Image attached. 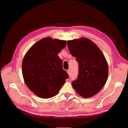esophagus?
Instances as JSON below:
<instances>
[{"label": "esophagus", "instance_id": "34e87169", "mask_svg": "<svg viewBox=\"0 0 128 128\" xmlns=\"http://www.w3.org/2000/svg\"><path fill=\"white\" fill-rule=\"evenodd\" d=\"M67 73H68V74L69 75V76H70V74H71V71H70V70H67Z\"/></svg>", "mask_w": 128, "mask_h": 128}]
</instances>
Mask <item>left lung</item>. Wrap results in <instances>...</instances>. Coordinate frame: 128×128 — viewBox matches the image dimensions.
<instances>
[{
	"label": "left lung",
	"instance_id": "8db88e82",
	"mask_svg": "<svg viewBox=\"0 0 128 128\" xmlns=\"http://www.w3.org/2000/svg\"><path fill=\"white\" fill-rule=\"evenodd\" d=\"M67 45L79 64L78 77L72 82L74 89L83 97H92L106 82L109 68L106 59L100 48L88 38L68 40Z\"/></svg>",
	"mask_w": 128,
	"mask_h": 128
}]
</instances>
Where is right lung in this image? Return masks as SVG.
<instances>
[{"instance_id": "right-lung-1", "label": "right lung", "mask_w": 128, "mask_h": 128, "mask_svg": "<svg viewBox=\"0 0 128 128\" xmlns=\"http://www.w3.org/2000/svg\"><path fill=\"white\" fill-rule=\"evenodd\" d=\"M65 40L46 37L32 45L22 63L26 85L36 95L49 98L57 95L68 77L58 54L65 47Z\"/></svg>"}]
</instances>
